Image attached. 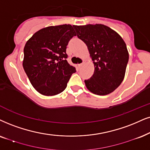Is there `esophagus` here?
Returning <instances> with one entry per match:
<instances>
[{"instance_id": "34e87169", "label": "esophagus", "mask_w": 150, "mask_h": 150, "mask_svg": "<svg viewBox=\"0 0 150 150\" xmlns=\"http://www.w3.org/2000/svg\"><path fill=\"white\" fill-rule=\"evenodd\" d=\"M83 65H84V62H82V63H81V64H78V66H79V68H80V67H81V66H82Z\"/></svg>"}]
</instances>
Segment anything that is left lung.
<instances>
[{
    "mask_svg": "<svg viewBox=\"0 0 150 150\" xmlns=\"http://www.w3.org/2000/svg\"><path fill=\"white\" fill-rule=\"evenodd\" d=\"M77 37L85 43L94 64V73L84 80L88 90L106 96L120 86L129 60L126 43L116 32L102 24L74 25Z\"/></svg>",
    "mask_w": 150,
    "mask_h": 150,
    "instance_id": "8db88e82",
    "label": "left lung"
}]
</instances>
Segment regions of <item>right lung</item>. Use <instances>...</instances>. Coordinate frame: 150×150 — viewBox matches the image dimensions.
<instances>
[{
	"mask_svg": "<svg viewBox=\"0 0 150 150\" xmlns=\"http://www.w3.org/2000/svg\"><path fill=\"white\" fill-rule=\"evenodd\" d=\"M76 36L71 25L49 26L35 33L24 47L23 66L36 91L55 96L66 88L75 68L68 63L66 46Z\"/></svg>",
	"mask_w": 150,
	"mask_h": 150,
	"instance_id": "obj_1",
	"label": "right lung"
}]
</instances>
